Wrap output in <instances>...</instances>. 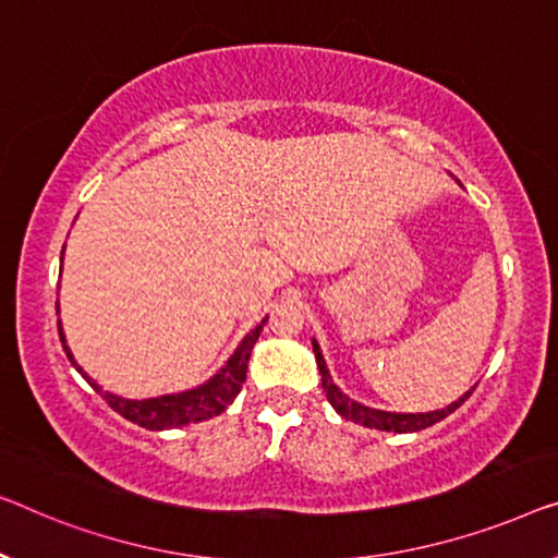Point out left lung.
<instances>
[{
    "instance_id": "8db88e82",
    "label": "left lung",
    "mask_w": 558,
    "mask_h": 558,
    "mask_svg": "<svg viewBox=\"0 0 558 558\" xmlns=\"http://www.w3.org/2000/svg\"><path fill=\"white\" fill-rule=\"evenodd\" d=\"M313 353H315V363H318V371H320V384L323 390H326V398L330 401L332 409H336L340 415H343L345 421H353V423H361L365 428H378V430H390V434H415V430H423L428 426H434V423L444 421L446 415H451L459 405L465 401L473 393V386L471 390H465V393L459 398V401L448 403L446 409L440 411H428V413H396V411H380V409H371V405H363L359 401H353L351 396H345L343 390L336 386V380H332L326 359H323V351L318 345V340L313 338Z\"/></svg>"
}]
</instances>
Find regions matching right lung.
Segmentation results:
<instances>
[{
    "label": "right lung",
    "instance_id": "obj_1",
    "mask_svg": "<svg viewBox=\"0 0 558 558\" xmlns=\"http://www.w3.org/2000/svg\"><path fill=\"white\" fill-rule=\"evenodd\" d=\"M62 257H64V251H62ZM57 307H60V303H57ZM265 320H260V326H255L243 340H240L235 353H232L226 361V365H222V368L215 373L213 378H207L205 384L187 388V390H180V393L143 398V401H135V398H122L118 393H110V390H102V386H99L97 380L89 378L85 368L74 361L70 345H66L62 323H57V326H60V340H62L66 359L72 361V365L77 368L80 376L85 378L87 384L93 386L107 403H110V409L118 411L122 418L137 423V426H143L147 430H168V428L187 426V423L207 421V418H213V415H220L232 401H235V396L240 393V388H243V384H245L247 363H251L253 345H255V340L260 338Z\"/></svg>",
    "mask_w": 558,
    "mask_h": 558
}]
</instances>
